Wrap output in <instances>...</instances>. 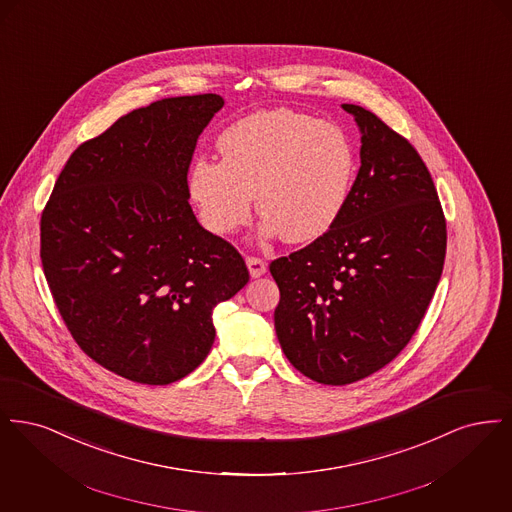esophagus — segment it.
I'll use <instances>...</instances> for the list:
<instances>
[{
    "label": "esophagus",
    "instance_id": "34e87169",
    "mask_svg": "<svg viewBox=\"0 0 512 512\" xmlns=\"http://www.w3.org/2000/svg\"><path fill=\"white\" fill-rule=\"evenodd\" d=\"M247 268H249V274L253 276V278H259V276H263L265 272H267V263L263 261V259H259V257H247Z\"/></svg>",
    "mask_w": 512,
    "mask_h": 512
}]
</instances>
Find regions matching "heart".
I'll return each instance as SVG.
<instances>
[{
  "instance_id": "heart-1",
  "label": "heart",
  "mask_w": 512,
  "mask_h": 512,
  "mask_svg": "<svg viewBox=\"0 0 512 512\" xmlns=\"http://www.w3.org/2000/svg\"><path fill=\"white\" fill-rule=\"evenodd\" d=\"M219 149L222 161L197 157L188 174L199 219L213 234L244 226L255 194L263 234L288 242L317 240L340 217L355 153L338 124L292 109L259 111L230 124Z\"/></svg>"
}]
</instances>
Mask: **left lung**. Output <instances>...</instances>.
I'll return each mask as SVG.
<instances>
[{
    "instance_id": "8db88e82",
    "label": "left lung",
    "mask_w": 512,
    "mask_h": 512,
    "mask_svg": "<svg viewBox=\"0 0 512 512\" xmlns=\"http://www.w3.org/2000/svg\"><path fill=\"white\" fill-rule=\"evenodd\" d=\"M361 128V169L334 226L270 263L274 328L301 374L345 386L391 363L438 288L447 230L430 171L407 138L343 103Z\"/></svg>"
}]
</instances>
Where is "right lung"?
I'll list each match as a JSON object with an SVG mask.
<instances>
[{"label": "right lung", "instance_id": "right-lung-1", "mask_svg": "<svg viewBox=\"0 0 512 512\" xmlns=\"http://www.w3.org/2000/svg\"><path fill=\"white\" fill-rule=\"evenodd\" d=\"M217 94L155 101L76 147L40 220L53 301L78 347L126 380L167 386L203 363L213 309L249 282L238 249L188 203Z\"/></svg>", "mask_w": 512, "mask_h": 512}]
</instances>
